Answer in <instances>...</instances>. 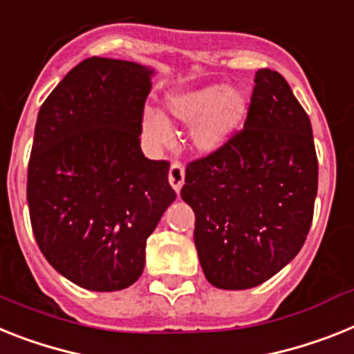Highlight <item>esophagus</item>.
<instances>
[{
    "label": "esophagus",
    "mask_w": 354,
    "mask_h": 354,
    "mask_svg": "<svg viewBox=\"0 0 354 354\" xmlns=\"http://www.w3.org/2000/svg\"><path fill=\"white\" fill-rule=\"evenodd\" d=\"M169 183L176 192L182 191L183 183H185V169H183L182 163L174 162L169 169Z\"/></svg>",
    "instance_id": "obj_1"
}]
</instances>
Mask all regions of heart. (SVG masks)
Segmentation results:
<instances>
[{"label":"heart","instance_id":"b5f03b06","mask_svg":"<svg viewBox=\"0 0 354 354\" xmlns=\"http://www.w3.org/2000/svg\"><path fill=\"white\" fill-rule=\"evenodd\" d=\"M165 108L172 118L191 122L189 142L196 151L214 153L221 149L245 122L248 97L239 88L216 82L167 95ZM142 127L144 138L151 145L163 144L171 133L169 118L154 109L145 111Z\"/></svg>","mask_w":354,"mask_h":354}]
</instances>
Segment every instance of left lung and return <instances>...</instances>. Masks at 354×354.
Masks as SVG:
<instances>
[{
  "label": "left lung",
  "instance_id": "obj_1",
  "mask_svg": "<svg viewBox=\"0 0 354 354\" xmlns=\"http://www.w3.org/2000/svg\"><path fill=\"white\" fill-rule=\"evenodd\" d=\"M317 182L310 117L286 79L263 68L245 129L187 165L182 200L196 214L194 245L207 281L248 290L281 272L310 232Z\"/></svg>",
  "mask_w": 354,
  "mask_h": 354
}]
</instances>
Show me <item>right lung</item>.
Returning a JSON list of instances; mask_svg holds the SVG:
<instances>
[{"instance_id":"obj_1","label":"right lung","mask_w":354,"mask_h":354,"mask_svg":"<svg viewBox=\"0 0 354 354\" xmlns=\"http://www.w3.org/2000/svg\"><path fill=\"white\" fill-rule=\"evenodd\" d=\"M154 70L90 57L55 86L37 115L26 200L53 268L91 292L138 281L147 237L176 192L169 163L140 149Z\"/></svg>"}]
</instances>
